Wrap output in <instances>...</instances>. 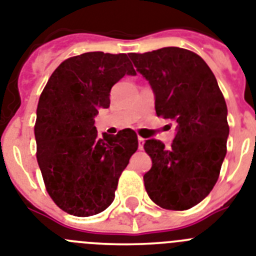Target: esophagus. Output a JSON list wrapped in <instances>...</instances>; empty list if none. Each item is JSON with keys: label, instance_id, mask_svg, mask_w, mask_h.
I'll return each instance as SVG.
<instances>
[{"label": "esophagus", "instance_id": "esophagus-1", "mask_svg": "<svg viewBox=\"0 0 256 256\" xmlns=\"http://www.w3.org/2000/svg\"><path fill=\"white\" fill-rule=\"evenodd\" d=\"M144 140H146V139H143V138H142V136H138V143H139V150H142V148H143Z\"/></svg>", "mask_w": 256, "mask_h": 256}]
</instances>
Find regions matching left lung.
I'll use <instances>...</instances> for the list:
<instances>
[{
    "instance_id": "8db88e82",
    "label": "left lung",
    "mask_w": 256,
    "mask_h": 256,
    "mask_svg": "<svg viewBox=\"0 0 256 256\" xmlns=\"http://www.w3.org/2000/svg\"><path fill=\"white\" fill-rule=\"evenodd\" d=\"M150 82L157 116L176 122L170 148L156 139L144 143L152 168L144 186L154 204L188 210L216 183L226 153V104L214 73L200 55L180 48L130 55Z\"/></svg>"
}]
</instances>
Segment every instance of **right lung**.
I'll list each match as a JSON object with an SVG mask.
<instances>
[{"label": "right lung", "mask_w": 256, "mask_h": 256, "mask_svg": "<svg viewBox=\"0 0 256 256\" xmlns=\"http://www.w3.org/2000/svg\"><path fill=\"white\" fill-rule=\"evenodd\" d=\"M135 76L126 54L85 52L64 60L40 96L34 136L46 190L62 210L90 216L114 200L118 179L138 150L134 130L98 136L95 116L112 86Z\"/></svg>", "instance_id": "add662e5"}]
</instances>
